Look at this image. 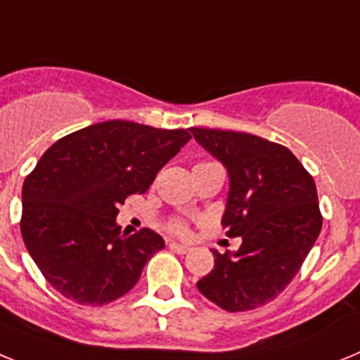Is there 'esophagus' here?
<instances>
[{
    "label": "esophagus",
    "mask_w": 360,
    "mask_h": 360,
    "mask_svg": "<svg viewBox=\"0 0 360 360\" xmlns=\"http://www.w3.org/2000/svg\"><path fill=\"white\" fill-rule=\"evenodd\" d=\"M167 247H169V250H173V252H176V254L189 252V247H187V245L176 243V241H169V243H167Z\"/></svg>",
    "instance_id": "34e87169"
}]
</instances>
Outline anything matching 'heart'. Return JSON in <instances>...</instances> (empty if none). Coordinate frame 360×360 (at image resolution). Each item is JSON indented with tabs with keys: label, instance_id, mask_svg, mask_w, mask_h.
I'll return each mask as SVG.
<instances>
[{
	"label": "heart",
	"instance_id": "1",
	"mask_svg": "<svg viewBox=\"0 0 360 360\" xmlns=\"http://www.w3.org/2000/svg\"><path fill=\"white\" fill-rule=\"evenodd\" d=\"M171 231H173L174 234H180V236H187V227L184 224H180V221L171 224Z\"/></svg>",
	"mask_w": 360,
	"mask_h": 360
}]
</instances>
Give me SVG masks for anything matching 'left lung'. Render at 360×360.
Segmentation results:
<instances>
[{"instance_id": "1", "label": "left lung", "mask_w": 360, "mask_h": 360, "mask_svg": "<svg viewBox=\"0 0 360 360\" xmlns=\"http://www.w3.org/2000/svg\"><path fill=\"white\" fill-rule=\"evenodd\" d=\"M189 131L227 169L221 224L229 238L241 236L234 252L212 250L214 269L196 288L227 311L252 310L285 290L316 243L323 225L316 184L285 146L250 133Z\"/></svg>"}]
</instances>
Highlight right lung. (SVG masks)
I'll return each mask as SVG.
<instances>
[{"label":"right lung","instance_id":"1","mask_svg":"<svg viewBox=\"0 0 360 360\" xmlns=\"http://www.w3.org/2000/svg\"><path fill=\"white\" fill-rule=\"evenodd\" d=\"M186 129L106 120L63 136L23 184L21 234L46 281L81 304H106L131 290L164 238L120 234L119 205L144 195L189 142Z\"/></svg>","mask_w":360,"mask_h":360}]
</instances>
